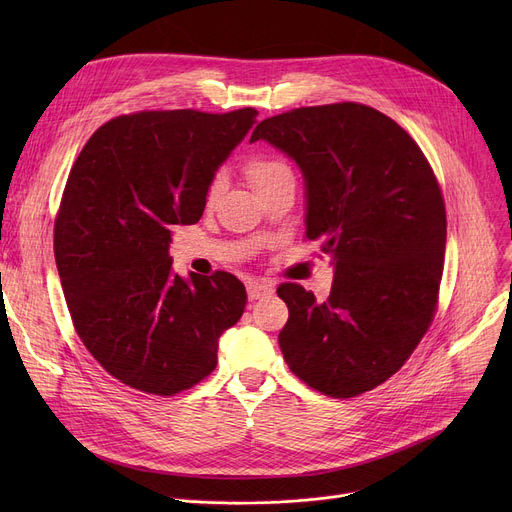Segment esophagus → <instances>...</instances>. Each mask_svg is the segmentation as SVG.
I'll list each match as a JSON object with an SVG mask.
<instances>
[{"label":"esophagus","instance_id":"34e87169","mask_svg":"<svg viewBox=\"0 0 512 512\" xmlns=\"http://www.w3.org/2000/svg\"><path fill=\"white\" fill-rule=\"evenodd\" d=\"M274 292V286L270 282H261V280H249L247 282V294L251 301H257V299H263L267 297V294Z\"/></svg>","mask_w":512,"mask_h":512}]
</instances>
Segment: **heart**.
I'll list each match as a JSON object with an SVG mask.
<instances>
[{"instance_id":"heart-1","label":"heart","mask_w":512,"mask_h":512,"mask_svg":"<svg viewBox=\"0 0 512 512\" xmlns=\"http://www.w3.org/2000/svg\"><path fill=\"white\" fill-rule=\"evenodd\" d=\"M282 172H290V170L282 164V161H278L274 157L259 155V157H251L247 161V176L255 188L263 186L265 182H270L272 178H276ZM222 191H224V174H215L207 188V201H215L222 195Z\"/></svg>"}]
</instances>
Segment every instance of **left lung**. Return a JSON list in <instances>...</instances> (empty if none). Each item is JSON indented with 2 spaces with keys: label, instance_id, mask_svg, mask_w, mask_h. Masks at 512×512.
Wrapping results in <instances>:
<instances>
[{
  "label": "left lung",
  "instance_id": "1",
  "mask_svg": "<svg viewBox=\"0 0 512 512\" xmlns=\"http://www.w3.org/2000/svg\"><path fill=\"white\" fill-rule=\"evenodd\" d=\"M305 178V236L332 257L330 297L299 284L278 297V342L294 375L353 398L394 375L432 324L444 267L446 209L419 145L392 118L344 101L299 107L257 124Z\"/></svg>",
  "mask_w": 512,
  "mask_h": 512
}]
</instances>
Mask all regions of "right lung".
Here are the masks:
<instances>
[{
  "instance_id": "add662e5",
  "label": "right lung",
  "mask_w": 512,
  "mask_h": 512,
  "mask_svg": "<svg viewBox=\"0 0 512 512\" xmlns=\"http://www.w3.org/2000/svg\"><path fill=\"white\" fill-rule=\"evenodd\" d=\"M257 110L139 112L95 130L70 170L53 251L76 334L122 384L157 396L193 388L218 365L240 319L236 276L172 270V228L197 224L207 188Z\"/></svg>"
}]
</instances>
